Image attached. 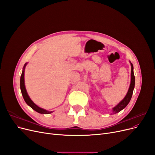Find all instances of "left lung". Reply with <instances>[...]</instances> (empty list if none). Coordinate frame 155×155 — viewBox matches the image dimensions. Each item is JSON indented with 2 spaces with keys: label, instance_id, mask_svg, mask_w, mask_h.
I'll list each match as a JSON object with an SVG mask.
<instances>
[{
  "label": "left lung",
  "instance_id": "obj_1",
  "mask_svg": "<svg viewBox=\"0 0 155 155\" xmlns=\"http://www.w3.org/2000/svg\"><path fill=\"white\" fill-rule=\"evenodd\" d=\"M131 63V62H130ZM131 84H130V86L129 88V90L127 91V93L126 95L125 96L124 98L122 100L116 107H114L112 109L113 110V114H116L123 109H124L126 106L127 105L129 104V102L131 101V99L133 95V91H134V85H135V77L134 75V71H133V65L131 63Z\"/></svg>",
  "mask_w": 155,
  "mask_h": 155
}]
</instances>
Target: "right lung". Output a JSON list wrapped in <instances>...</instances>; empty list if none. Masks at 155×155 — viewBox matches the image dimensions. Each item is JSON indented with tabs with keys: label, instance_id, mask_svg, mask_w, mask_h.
<instances>
[{
	"label": "right lung",
	"instance_id": "add662e5",
	"mask_svg": "<svg viewBox=\"0 0 155 155\" xmlns=\"http://www.w3.org/2000/svg\"><path fill=\"white\" fill-rule=\"evenodd\" d=\"M26 64L27 63H25V64H24V66L23 67V70L22 72V74L21 76V80H20V87H21V91L22 95L23 96V98L29 106H30L32 109L35 110L37 112L40 114H51V112H53L52 111H48L44 109L38 107L37 105H36L31 101L30 97H29L26 91L25 85H24V69H25Z\"/></svg>",
	"mask_w": 155,
	"mask_h": 155
}]
</instances>
